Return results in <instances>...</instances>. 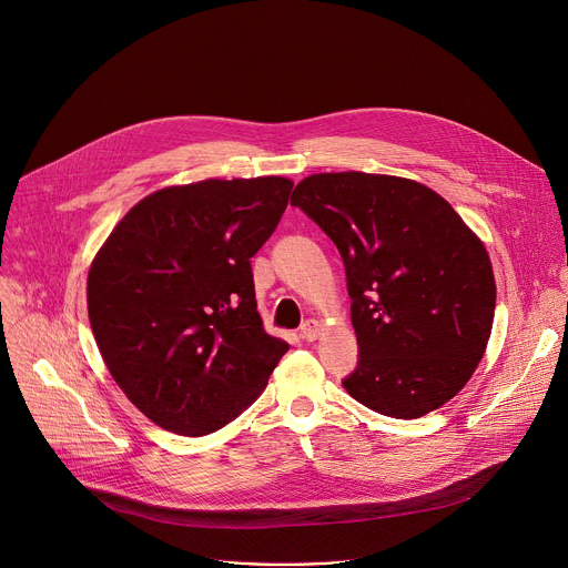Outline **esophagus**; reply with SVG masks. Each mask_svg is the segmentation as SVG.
I'll return each mask as SVG.
<instances>
[{
    "label": "esophagus",
    "mask_w": 568,
    "mask_h": 568,
    "mask_svg": "<svg viewBox=\"0 0 568 568\" xmlns=\"http://www.w3.org/2000/svg\"><path fill=\"white\" fill-rule=\"evenodd\" d=\"M321 331H323L321 323L314 321V318H310V321H305L303 326H301V337H303L305 342H314V339H318Z\"/></svg>",
    "instance_id": "obj_1"
}]
</instances>
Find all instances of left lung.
I'll list each match as a JSON object with an SVG mask.
<instances>
[{
  "instance_id": "left-lung-1",
  "label": "left lung",
  "mask_w": 568,
  "mask_h": 568,
  "mask_svg": "<svg viewBox=\"0 0 568 568\" xmlns=\"http://www.w3.org/2000/svg\"><path fill=\"white\" fill-rule=\"evenodd\" d=\"M292 204L335 242L353 298L364 407L420 418L449 402L488 348L497 285L483 240L429 186L359 171L301 180Z\"/></svg>"
}]
</instances>
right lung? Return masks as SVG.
Here are the masks:
<instances>
[{"instance_id": "obj_1", "label": "right lung", "mask_w": 568, "mask_h": 568, "mask_svg": "<svg viewBox=\"0 0 568 568\" xmlns=\"http://www.w3.org/2000/svg\"><path fill=\"white\" fill-rule=\"evenodd\" d=\"M294 182L204 180L136 202L88 274L101 357L161 429L206 436L263 393L290 344L263 328L252 258Z\"/></svg>"}]
</instances>
